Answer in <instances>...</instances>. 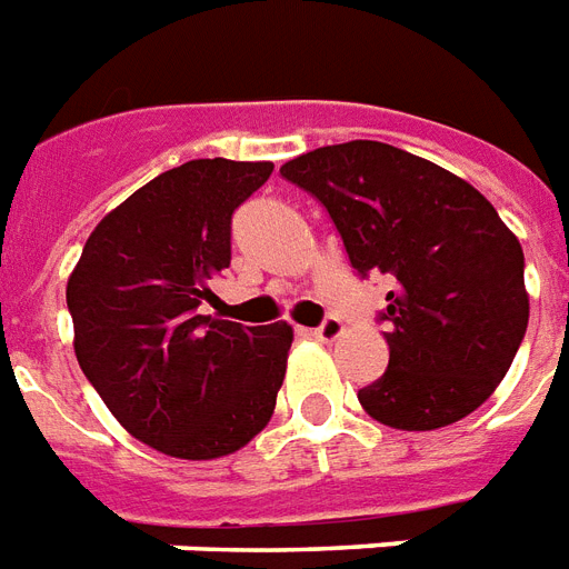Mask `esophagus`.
<instances>
[{
    "instance_id": "esophagus-1",
    "label": "esophagus",
    "mask_w": 569,
    "mask_h": 569,
    "mask_svg": "<svg viewBox=\"0 0 569 569\" xmlns=\"http://www.w3.org/2000/svg\"><path fill=\"white\" fill-rule=\"evenodd\" d=\"M345 332V323L339 318H327L320 327L309 330V336H315L318 341H336Z\"/></svg>"
}]
</instances>
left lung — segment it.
<instances>
[{
    "instance_id": "left-lung-1",
    "label": "left lung",
    "mask_w": 569,
    "mask_h": 569,
    "mask_svg": "<svg viewBox=\"0 0 569 569\" xmlns=\"http://www.w3.org/2000/svg\"><path fill=\"white\" fill-rule=\"evenodd\" d=\"M336 221L350 267L387 276L390 366L357 392L401 431L459 422L510 371L528 330L525 254L480 191L378 140L320 147L281 164Z\"/></svg>"
}]
</instances>
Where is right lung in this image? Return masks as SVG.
Listing matches in <instances>:
<instances>
[{
    "mask_svg": "<svg viewBox=\"0 0 569 569\" xmlns=\"http://www.w3.org/2000/svg\"><path fill=\"white\" fill-rule=\"evenodd\" d=\"M272 161L194 158L138 188L89 233L66 300L74 353L119 426L152 450L207 462L263 431L288 369V320L200 315L230 267V219Z\"/></svg>",
    "mask_w": 569,
    "mask_h": 569,
    "instance_id": "add662e5",
    "label": "right lung"
}]
</instances>
